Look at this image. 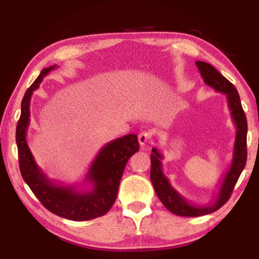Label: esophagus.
<instances>
[{"label": "esophagus", "mask_w": 259, "mask_h": 259, "mask_svg": "<svg viewBox=\"0 0 259 259\" xmlns=\"http://www.w3.org/2000/svg\"><path fill=\"white\" fill-rule=\"evenodd\" d=\"M151 137H152L151 132H147V131H143V132L139 134V137H138V140H139L140 146L141 147L145 146V145L147 144V141L151 139Z\"/></svg>", "instance_id": "esophagus-1"}]
</instances>
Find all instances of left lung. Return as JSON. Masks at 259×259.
I'll return each mask as SVG.
<instances>
[{"label": "left lung", "mask_w": 259, "mask_h": 259, "mask_svg": "<svg viewBox=\"0 0 259 259\" xmlns=\"http://www.w3.org/2000/svg\"><path fill=\"white\" fill-rule=\"evenodd\" d=\"M200 75L207 86L213 88L215 92L225 94L228 99V106L231 112V118L236 126V139L233 146V155L231 165L226 171L223 182L219 187L215 199L206 206L190 203L186 200L175 187L171 185L167 177L162 172L161 160L164 159L158 148H152L151 154V182L154 191L164 206L169 212L182 217H200V215L212 213L221 208L231 196L233 187L238 180L240 173L246 164V133L247 122L245 113L243 111L242 102L236 87L222 75L213 66L203 61H196Z\"/></svg>", "instance_id": "left-lung-1"}]
</instances>
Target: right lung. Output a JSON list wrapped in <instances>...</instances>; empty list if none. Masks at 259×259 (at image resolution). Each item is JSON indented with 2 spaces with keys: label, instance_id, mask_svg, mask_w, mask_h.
<instances>
[{
  "label": "right lung",
  "instance_id": "obj_1",
  "mask_svg": "<svg viewBox=\"0 0 259 259\" xmlns=\"http://www.w3.org/2000/svg\"><path fill=\"white\" fill-rule=\"evenodd\" d=\"M56 65L44 68L40 75L28 88L21 104V116L16 126V145L19 151L20 171L42 205L59 217L83 222L101 217L111 210L118 194L119 184L128 159L139 151L137 134H127L106 144L92 162L83 184L62 185L48 179L35 161L27 144V130L30 122V99L44 77L55 69Z\"/></svg>",
  "mask_w": 259,
  "mask_h": 259
}]
</instances>
